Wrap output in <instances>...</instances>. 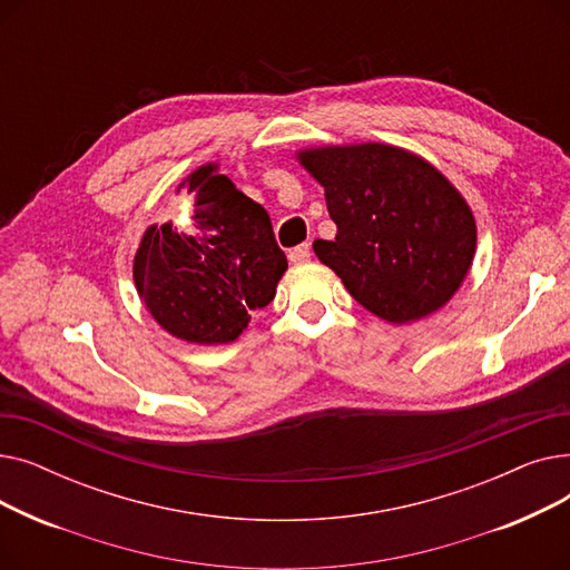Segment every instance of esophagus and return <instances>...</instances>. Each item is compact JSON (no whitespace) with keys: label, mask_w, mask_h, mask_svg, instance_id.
<instances>
[{"label":"esophagus","mask_w":570,"mask_h":570,"mask_svg":"<svg viewBox=\"0 0 570 570\" xmlns=\"http://www.w3.org/2000/svg\"><path fill=\"white\" fill-rule=\"evenodd\" d=\"M309 256H312V247L307 243L305 245H297V247H293L288 252V261L291 263H305V261H309Z\"/></svg>","instance_id":"34e87169"}]
</instances>
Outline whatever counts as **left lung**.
<instances>
[{
  "label": "left lung",
  "mask_w": 570,
  "mask_h": 570,
  "mask_svg": "<svg viewBox=\"0 0 570 570\" xmlns=\"http://www.w3.org/2000/svg\"><path fill=\"white\" fill-rule=\"evenodd\" d=\"M325 189L335 239H316L321 263L372 314L417 321L451 301L475 252V222L448 179L400 147L365 142L301 153Z\"/></svg>",
  "instance_id": "obj_1"
}]
</instances>
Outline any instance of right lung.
<instances>
[{"instance_id":"1","label":"right lung","mask_w":570,"mask_h":570,"mask_svg":"<svg viewBox=\"0 0 570 570\" xmlns=\"http://www.w3.org/2000/svg\"><path fill=\"white\" fill-rule=\"evenodd\" d=\"M183 187L194 200V228L145 230L134 261L136 288L170 335L194 344L235 342L252 312L273 303L286 256L263 205L217 166H200Z\"/></svg>"}]
</instances>
